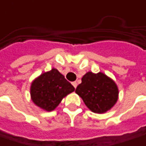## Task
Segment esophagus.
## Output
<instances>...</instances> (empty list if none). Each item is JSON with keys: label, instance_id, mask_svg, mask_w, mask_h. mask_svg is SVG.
I'll return each instance as SVG.
<instances>
[{"label": "esophagus", "instance_id": "esophagus-1", "mask_svg": "<svg viewBox=\"0 0 146 146\" xmlns=\"http://www.w3.org/2000/svg\"><path fill=\"white\" fill-rule=\"evenodd\" d=\"M72 84H73V86H74V88H76V87L78 86V83H77V82H72Z\"/></svg>", "mask_w": 146, "mask_h": 146}]
</instances>
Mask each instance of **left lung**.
<instances>
[{
  "instance_id": "8db88e82",
  "label": "left lung",
  "mask_w": 146,
  "mask_h": 146,
  "mask_svg": "<svg viewBox=\"0 0 146 146\" xmlns=\"http://www.w3.org/2000/svg\"><path fill=\"white\" fill-rule=\"evenodd\" d=\"M75 92L83 99L86 107L94 113H104L115 105L118 99V88L104 73L88 72Z\"/></svg>"
}]
</instances>
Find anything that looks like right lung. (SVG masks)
<instances>
[{
    "label": "right lung",
    "mask_w": 146,
    "mask_h": 146,
    "mask_svg": "<svg viewBox=\"0 0 146 146\" xmlns=\"http://www.w3.org/2000/svg\"><path fill=\"white\" fill-rule=\"evenodd\" d=\"M75 90L72 84L56 68L41 74L31 84V95L38 107L51 111L62 98Z\"/></svg>",
    "instance_id": "add662e5"
}]
</instances>
